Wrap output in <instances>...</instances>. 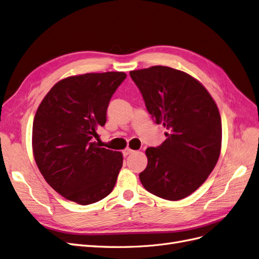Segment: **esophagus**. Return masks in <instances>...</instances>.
Wrapping results in <instances>:
<instances>
[{
    "label": "esophagus",
    "mask_w": 259,
    "mask_h": 259,
    "mask_svg": "<svg viewBox=\"0 0 259 259\" xmlns=\"http://www.w3.org/2000/svg\"><path fill=\"white\" fill-rule=\"evenodd\" d=\"M134 152H135V151H134V150H131L130 147H125V149L123 150V156H128V155L132 154Z\"/></svg>",
    "instance_id": "34e87169"
}]
</instances>
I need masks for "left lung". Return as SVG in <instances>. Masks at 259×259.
I'll use <instances>...</instances> for the list:
<instances>
[{"label":"left lung","instance_id":"obj_1","mask_svg":"<svg viewBox=\"0 0 259 259\" xmlns=\"http://www.w3.org/2000/svg\"><path fill=\"white\" fill-rule=\"evenodd\" d=\"M130 77L166 129L164 143L146 149L140 180L150 193L179 201L202 186L218 161L223 129L217 104L198 80L167 66L131 70Z\"/></svg>","mask_w":259,"mask_h":259}]
</instances>
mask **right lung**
Returning a JSON list of instances; mask_svg holds the SVG:
<instances>
[{"label":"right lung","mask_w":259,"mask_h":259,"mask_svg":"<svg viewBox=\"0 0 259 259\" xmlns=\"http://www.w3.org/2000/svg\"><path fill=\"white\" fill-rule=\"evenodd\" d=\"M122 71L84 73L56 82L36 109L32 153L41 175L57 193L80 205L93 204L113 191L122 153L100 147L97 130Z\"/></svg>","instance_id":"obj_1"}]
</instances>
